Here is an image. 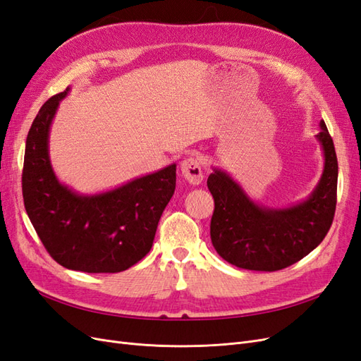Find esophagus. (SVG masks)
I'll return each mask as SVG.
<instances>
[{"label": "esophagus", "mask_w": 361, "mask_h": 361, "mask_svg": "<svg viewBox=\"0 0 361 361\" xmlns=\"http://www.w3.org/2000/svg\"><path fill=\"white\" fill-rule=\"evenodd\" d=\"M182 176L192 185H199L203 180V162L202 159L190 157L180 162Z\"/></svg>", "instance_id": "34e87169"}]
</instances>
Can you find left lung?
<instances>
[{
    "mask_svg": "<svg viewBox=\"0 0 361 361\" xmlns=\"http://www.w3.org/2000/svg\"><path fill=\"white\" fill-rule=\"evenodd\" d=\"M316 135L322 147V176L307 199L288 207L251 200L231 174L214 169L207 178L215 209L212 245L228 264L251 271H279L307 256L330 231L337 197V157L324 120Z\"/></svg>",
    "mask_w": 361,
    "mask_h": 361,
    "instance_id": "8db88e82",
    "label": "left lung"
}]
</instances>
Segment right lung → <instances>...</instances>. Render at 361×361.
I'll return each mask as SVG.
<instances>
[{
  "label": "right lung",
  "instance_id": "1",
  "mask_svg": "<svg viewBox=\"0 0 361 361\" xmlns=\"http://www.w3.org/2000/svg\"><path fill=\"white\" fill-rule=\"evenodd\" d=\"M42 105L25 143L23 194L30 221L51 257L82 272H120L143 259L176 188V164L120 187L80 194L59 180L49 159V129L60 101Z\"/></svg>",
  "mask_w": 361,
  "mask_h": 361
}]
</instances>
